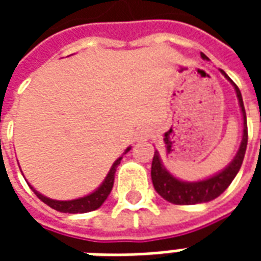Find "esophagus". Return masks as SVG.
Listing matches in <instances>:
<instances>
[{
	"label": "esophagus",
	"mask_w": 261,
	"mask_h": 261,
	"mask_svg": "<svg viewBox=\"0 0 261 261\" xmlns=\"http://www.w3.org/2000/svg\"><path fill=\"white\" fill-rule=\"evenodd\" d=\"M149 137H151V130H149L148 127H142V128H140L138 133H137L136 140L138 142L147 141V140H149Z\"/></svg>",
	"instance_id": "34e87169"
}]
</instances>
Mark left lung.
<instances>
[{
    "label": "left lung",
    "instance_id": "8db88e82",
    "mask_svg": "<svg viewBox=\"0 0 261 261\" xmlns=\"http://www.w3.org/2000/svg\"><path fill=\"white\" fill-rule=\"evenodd\" d=\"M205 57V54H204ZM221 74L224 75L226 80L229 81L230 85L235 89L238 103L241 108L242 120H243V133H242V141L239 145L238 152L230 161L229 164L225 166L224 169L219 170L213 176H210L207 179L196 181H187L183 179L176 177L172 175L168 168L165 166L158 149L155 151L152 159V166H151V177H152L153 189L156 190L159 196L165 198L166 201L172 204H180V205H189V204H201V202H208L221 196L222 193L228 189L232 180L235 179L238 172L241 169L242 162L245 158L247 147V124H246V112L243 106V99L239 88L235 85V82L230 80L228 75L225 74V71L219 69Z\"/></svg>",
    "mask_w": 261,
    "mask_h": 261
}]
</instances>
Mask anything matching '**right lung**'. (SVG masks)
I'll list each match as a JSON object with an SVG mask.
<instances>
[{"mask_svg": "<svg viewBox=\"0 0 261 261\" xmlns=\"http://www.w3.org/2000/svg\"><path fill=\"white\" fill-rule=\"evenodd\" d=\"M131 149V147H128L125 149L123 155L128 152ZM123 155L119 156L116 159L112 165V168L108 172V175L105 177V180L100 183V186L95 189L93 192L86 194L84 197H78V198H74V200H53L50 197L43 196L42 193H39L32 186L31 183H28L31 189L33 190V193L36 194L40 200H42L44 204H47L48 207H51L56 211H60V213H68V214H84V213H89V211H93V210H97L99 207H102V204L106 200H108L109 194L112 192L113 189V183H114V173H116V168L119 166L121 159H123Z\"/></svg>", "mask_w": 261, "mask_h": 261, "instance_id": "obj_1", "label": "right lung"}]
</instances>
